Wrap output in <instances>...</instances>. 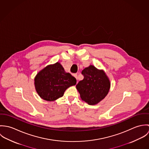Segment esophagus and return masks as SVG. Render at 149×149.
<instances>
[{"mask_svg": "<svg viewBox=\"0 0 149 149\" xmlns=\"http://www.w3.org/2000/svg\"><path fill=\"white\" fill-rule=\"evenodd\" d=\"M73 76L77 80V74H76V73H74V74H73Z\"/></svg>", "mask_w": 149, "mask_h": 149, "instance_id": "1", "label": "esophagus"}]
</instances>
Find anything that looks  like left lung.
Masks as SVG:
<instances>
[{
	"mask_svg": "<svg viewBox=\"0 0 149 149\" xmlns=\"http://www.w3.org/2000/svg\"><path fill=\"white\" fill-rule=\"evenodd\" d=\"M81 74L84 79L76 85L80 97L89 105H95L102 100L109 92L111 83L106 73L93 65L85 68Z\"/></svg>",
	"mask_w": 149,
	"mask_h": 149,
	"instance_id": "1",
	"label": "left lung"
}]
</instances>
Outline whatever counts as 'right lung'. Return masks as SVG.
Returning <instances> with one entry per match:
<instances>
[{"instance_id": "right-lung-1", "label": "right lung", "mask_w": 149, "mask_h": 149, "mask_svg": "<svg viewBox=\"0 0 149 149\" xmlns=\"http://www.w3.org/2000/svg\"><path fill=\"white\" fill-rule=\"evenodd\" d=\"M76 79L65 72L60 63L49 65L39 72L34 79L38 95L45 100L52 102L63 96L66 89L76 85Z\"/></svg>"}]
</instances>
